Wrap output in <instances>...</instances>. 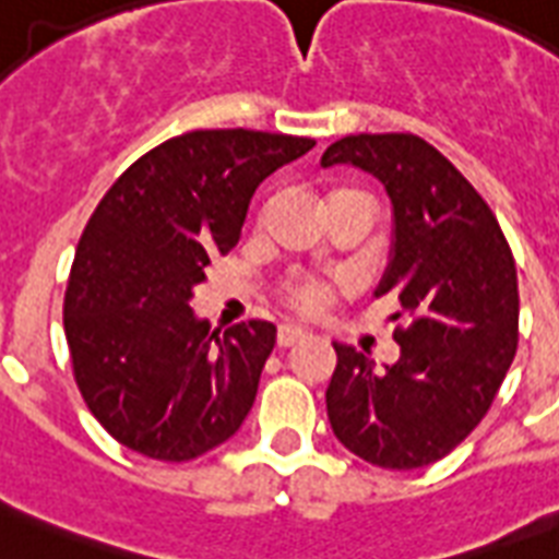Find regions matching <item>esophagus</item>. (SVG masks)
Listing matches in <instances>:
<instances>
[{
	"label": "esophagus",
	"mask_w": 559,
	"mask_h": 559,
	"mask_svg": "<svg viewBox=\"0 0 559 559\" xmlns=\"http://www.w3.org/2000/svg\"><path fill=\"white\" fill-rule=\"evenodd\" d=\"M307 340V331L296 328V324H281L278 328V348H293L298 342Z\"/></svg>",
	"instance_id": "1"
}]
</instances>
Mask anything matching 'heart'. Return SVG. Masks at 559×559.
<instances>
[{
  "instance_id": "heart-1",
  "label": "heart",
  "mask_w": 559,
  "mask_h": 559,
  "mask_svg": "<svg viewBox=\"0 0 559 559\" xmlns=\"http://www.w3.org/2000/svg\"><path fill=\"white\" fill-rule=\"evenodd\" d=\"M336 296H340V281L319 278V275H289L278 287L281 305L307 319L322 316Z\"/></svg>"
}]
</instances>
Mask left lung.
<instances>
[{"instance_id":"1","label":"left lung","mask_w":559,"mask_h":559,"mask_svg":"<svg viewBox=\"0 0 559 559\" xmlns=\"http://www.w3.org/2000/svg\"><path fill=\"white\" fill-rule=\"evenodd\" d=\"M322 165H357L389 191L394 254L377 296L391 293L408 316L394 331L400 359L385 371L333 345L336 371L324 394L333 435L377 467H426L481 424L516 357L511 246L481 193L420 135H345Z\"/></svg>"}]
</instances>
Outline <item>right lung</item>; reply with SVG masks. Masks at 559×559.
I'll return each mask as SVG.
<instances>
[{
	"label": "right lung",
	"mask_w": 559,
	"mask_h": 559,
	"mask_svg": "<svg viewBox=\"0 0 559 559\" xmlns=\"http://www.w3.org/2000/svg\"><path fill=\"white\" fill-rule=\"evenodd\" d=\"M313 144L193 130L135 159L92 211L63 328L83 403L127 450L200 459L249 415L275 324L252 319L211 333L193 319V287L237 246L254 188Z\"/></svg>",
	"instance_id": "1"
}]
</instances>
